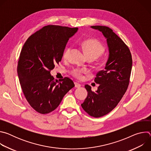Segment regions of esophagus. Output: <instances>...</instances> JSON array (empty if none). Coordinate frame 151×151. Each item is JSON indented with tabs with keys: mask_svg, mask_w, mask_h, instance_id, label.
Returning a JSON list of instances; mask_svg holds the SVG:
<instances>
[{
	"mask_svg": "<svg viewBox=\"0 0 151 151\" xmlns=\"http://www.w3.org/2000/svg\"><path fill=\"white\" fill-rule=\"evenodd\" d=\"M81 84L78 83V82H75V87L76 88H80L81 87Z\"/></svg>",
	"mask_w": 151,
	"mask_h": 151,
	"instance_id": "1",
	"label": "esophagus"
}]
</instances>
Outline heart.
I'll use <instances>...</instances> for the list:
<instances>
[{
	"label": "heart",
	"instance_id": "1",
	"mask_svg": "<svg viewBox=\"0 0 151 151\" xmlns=\"http://www.w3.org/2000/svg\"><path fill=\"white\" fill-rule=\"evenodd\" d=\"M82 47L84 53L87 58H91L93 60L97 58L101 55L104 51V48L101 43L96 39H87L82 42ZM71 48L68 47L66 49L63 53V57L64 58H68ZM85 69H75L72 71V74L78 78H81V74L85 72Z\"/></svg>",
	"mask_w": 151,
	"mask_h": 151
}]
</instances>
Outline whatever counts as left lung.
<instances>
[{"instance_id":"obj_1","label":"left lung","mask_w":151,"mask_h":151,"mask_svg":"<svg viewBox=\"0 0 151 151\" xmlns=\"http://www.w3.org/2000/svg\"><path fill=\"white\" fill-rule=\"evenodd\" d=\"M106 39L109 56L104 70L99 72L94 81L99 84L96 92L85 85L88 92L81 106L90 116L99 118L112 111L127 91L132 68L130 50L122 40L108 27L92 26Z\"/></svg>"}]
</instances>
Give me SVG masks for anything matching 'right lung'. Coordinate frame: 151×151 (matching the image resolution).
Listing matches in <instances>:
<instances>
[{"label": "right lung", "instance_id": "add662e5", "mask_svg": "<svg viewBox=\"0 0 151 151\" xmlns=\"http://www.w3.org/2000/svg\"><path fill=\"white\" fill-rule=\"evenodd\" d=\"M78 30L49 25L32 35L21 51L17 73L23 93L30 105L42 114L50 113L73 87L68 78L55 81L50 71L61 60L69 39Z\"/></svg>", "mask_w": 151, "mask_h": 151}]
</instances>
